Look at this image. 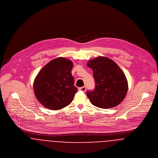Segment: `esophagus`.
I'll return each instance as SVG.
<instances>
[{
  "instance_id": "34e87169",
  "label": "esophagus",
  "mask_w": 158,
  "mask_h": 158,
  "mask_svg": "<svg viewBox=\"0 0 158 158\" xmlns=\"http://www.w3.org/2000/svg\"><path fill=\"white\" fill-rule=\"evenodd\" d=\"M79 91H83V92H85L86 91V87H82L79 88Z\"/></svg>"
}]
</instances>
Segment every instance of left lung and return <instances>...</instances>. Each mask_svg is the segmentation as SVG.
<instances>
[{
  "instance_id": "8db88e82",
  "label": "left lung",
  "mask_w": 158,
  "mask_h": 158,
  "mask_svg": "<svg viewBox=\"0 0 158 158\" xmlns=\"http://www.w3.org/2000/svg\"><path fill=\"white\" fill-rule=\"evenodd\" d=\"M87 66L93 71L95 88L87 91L91 104L101 108L114 107L124 99L128 90L125 74L113 60L99 56L88 62Z\"/></svg>"
}]
</instances>
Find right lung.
I'll return each instance as SVG.
<instances>
[{"label":"right lung","instance_id":"right-lung-1","mask_svg":"<svg viewBox=\"0 0 158 158\" xmlns=\"http://www.w3.org/2000/svg\"><path fill=\"white\" fill-rule=\"evenodd\" d=\"M73 67L70 60L57 57L39 72L33 87L35 97L41 104L53 110L70 104L77 91L71 72Z\"/></svg>","mask_w":158,"mask_h":158}]
</instances>
